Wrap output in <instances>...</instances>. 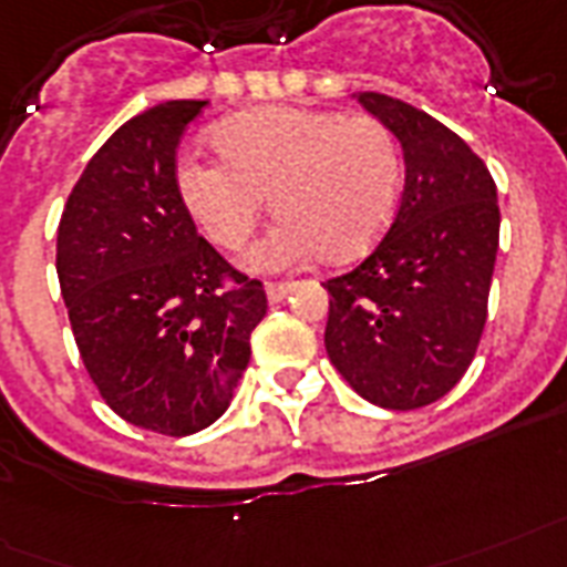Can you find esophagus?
Returning a JSON list of instances; mask_svg holds the SVG:
<instances>
[{
	"label": "esophagus",
	"instance_id": "34e87169",
	"mask_svg": "<svg viewBox=\"0 0 567 567\" xmlns=\"http://www.w3.org/2000/svg\"><path fill=\"white\" fill-rule=\"evenodd\" d=\"M289 289H292V284H266V296H269L271 305H278L289 296Z\"/></svg>",
	"mask_w": 567,
	"mask_h": 567
}]
</instances>
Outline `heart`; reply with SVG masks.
<instances>
[{"mask_svg":"<svg viewBox=\"0 0 567 567\" xmlns=\"http://www.w3.org/2000/svg\"><path fill=\"white\" fill-rule=\"evenodd\" d=\"M221 162L183 159V204L218 248L234 251L254 234L269 197L278 221L245 262L284 271L319 257L358 260L396 213L402 159L393 135L370 115L307 105H260L209 133Z\"/></svg>","mask_w":567,"mask_h":567,"instance_id":"heart-1","label":"heart"}]
</instances>
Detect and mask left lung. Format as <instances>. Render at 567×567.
<instances>
[{
	"mask_svg": "<svg viewBox=\"0 0 567 567\" xmlns=\"http://www.w3.org/2000/svg\"><path fill=\"white\" fill-rule=\"evenodd\" d=\"M402 147L405 188L379 248L324 280V349L354 393L388 411L446 396L488 319L497 186L450 126L375 91L352 94Z\"/></svg>",
	"mask_w": 567,
	"mask_h": 567,
	"instance_id": "obj_1",
	"label": "left lung"
}]
</instances>
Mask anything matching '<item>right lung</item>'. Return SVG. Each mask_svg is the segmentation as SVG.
Instances as JSON below:
<instances>
[{
    "label": "right lung",
    "instance_id": "add662e5",
    "mask_svg": "<svg viewBox=\"0 0 567 567\" xmlns=\"http://www.w3.org/2000/svg\"><path fill=\"white\" fill-rule=\"evenodd\" d=\"M204 105L171 100L115 130L70 192L55 248L100 396L126 423L168 437L227 411L269 307L260 280L197 234L179 195L177 144Z\"/></svg>",
    "mask_w": 567,
    "mask_h": 567
}]
</instances>
